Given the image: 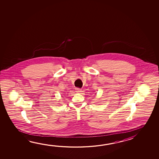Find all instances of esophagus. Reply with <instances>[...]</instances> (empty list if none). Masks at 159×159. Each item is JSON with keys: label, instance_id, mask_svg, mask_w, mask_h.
Wrapping results in <instances>:
<instances>
[{"label": "esophagus", "instance_id": "obj_1", "mask_svg": "<svg viewBox=\"0 0 159 159\" xmlns=\"http://www.w3.org/2000/svg\"><path fill=\"white\" fill-rule=\"evenodd\" d=\"M75 90L76 92H77V93H80L81 91V89L80 88H76Z\"/></svg>", "mask_w": 159, "mask_h": 159}]
</instances>
